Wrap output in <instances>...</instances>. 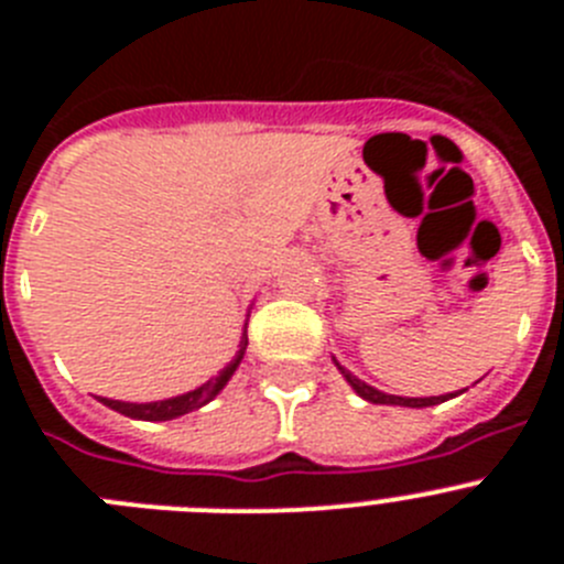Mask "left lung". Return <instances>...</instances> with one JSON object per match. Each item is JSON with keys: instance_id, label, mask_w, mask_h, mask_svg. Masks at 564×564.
I'll return each instance as SVG.
<instances>
[{"instance_id": "8db88e82", "label": "left lung", "mask_w": 564, "mask_h": 564, "mask_svg": "<svg viewBox=\"0 0 564 564\" xmlns=\"http://www.w3.org/2000/svg\"><path fill=\"white\" fill-rule=\"evenodd\" d=\"M336 367H338V370H341V376L347 378V383H350L352 390H356L358 395L364 398V401H370V403H390V406H412V410H421V406H435V403H443V401H449V398H455V392H449V395H432V398L387 395V392L376 390V387H370V383H364L361 378H356V376H352V372L344 370V367L338 361H336Z\"/></svg>"}]
</instances>
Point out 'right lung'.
Instances as JSON below:
<instances>
[{
	"label": "right lung",
	"instance_id": "right-lung-1",
	"mask_svg": "<svg viewBox=\"0 0 564 564\" xmlns=\"http://www.w3.org/2000/svg\"><path fill=\"white\" fill-rule=\"evenodd\" d=\"M246 347H248V336L242 333L237 356L231 358V364H228L226 370H223L217 378H212V381L203 383V387H197V390L183 392V395L177 398H166V401H152V403L112 401V398H98V401H101L104 406H109V410L121 412V415L127 417H138V421H172V417H181L186 415V412L200 410V406H206L214 395H220V390L228 383V378L234 376V370H237L242 356H246Z\"/></svg>",
	"mask_w": 564,
	"mask_h": 564
}]
</instances>
